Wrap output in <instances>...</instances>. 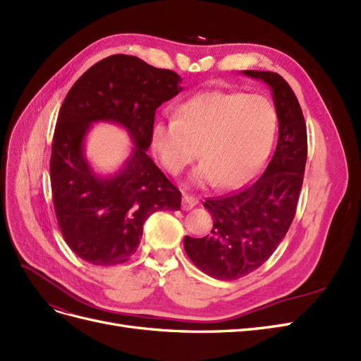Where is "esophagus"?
<instances>
[{"label":"esophagus","instance_id":"34e87169","mask_svg":"<svg viewBox=\"0 0 361 361\" xmlns=\"http://www.w3.org/2000/svg\"><path fill=\"white\" fill-rule=\"evenodd\" d=\"M199 203V200L194 197V195H190V194H183L182 197V209L183 211H190L192 209V207Z\"/></svg>","mask_w":361,"mask_h":361}]
</instances>
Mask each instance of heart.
<instances>
[{"mask_svg":"<svg viewBox=\"0 0 361 361\" xmlns=\"http://www.w3.org/2000/svg\"><path fill=\"white\" fill-rule=\"evenodd\" d=\"M176 118L152 126V147L167 171L179 174L197 158L199 185L238 188L255 176L274 137L277 116L259 94L204 92L176 108Z\"/></svg>","mask_w":361,"mask_h":361,"instance_id":"b5f03b06","label":"heart"}]
</instances>
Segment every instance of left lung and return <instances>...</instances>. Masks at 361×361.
<instances>
[{"instance_id":"1","label":"left lung","mask_w":361,"mask_h":361,"mask_svg":"<svg viewBox=\"0 0 361 361\" xmlns=\"http://www.w3.org/2000/svg\"><path fill=\"white\" fill-rule=\"evenodd\" d=\"M272 90L279 141L268 167L241 191L206 199L214 218L211 235L185 236L192 264L216 280H236L257 269L274 253L297 212L307 161V128L290 85L276 72L244 71Z\"/></svg>"}]
</instances>
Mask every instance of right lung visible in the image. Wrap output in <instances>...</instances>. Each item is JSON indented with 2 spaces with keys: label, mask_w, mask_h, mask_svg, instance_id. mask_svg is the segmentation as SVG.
I'll return each instance as SVG.
<instances>
[{
  "label": "right lung",
  "mask_w": 361,
  "mask_h": 361,
  "mask_svg": "<svg viewBox=\"0 0 361 361\" xmlns=\"http://www.w3.org/2000/svg\"><path fill=\"white\" fill-rule=\"evenodd\" d=\"M179 84L176 72L116 54L84 72L64 97L51 149L52 202L64 241L89 264H125L152 214L180 209V191L146 152L157 108L182 90ZM94 121L123 126L136 146L114 177L96 175L83 157Z\"/></svg>",
  "instance_id": "1"
}]
</instances>
